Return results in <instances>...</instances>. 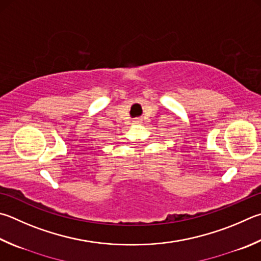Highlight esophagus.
<instances>
[{
    "label": "esophagus",
    "mask_w": 261,
    "mask_h": 261,
    "mask_svg": "<svg viewBox=\"0 0 261 261\" xmlns=\"http://www.w3.org/2000/svg\"><path fill=\"white\" fill-rule=\"evenodd\" d=\"M134 123H135V124H139V123H141V120H140V118H135Z\"/></svg>",
    "instance_id": "esophagus-1"
}]
</instances>
